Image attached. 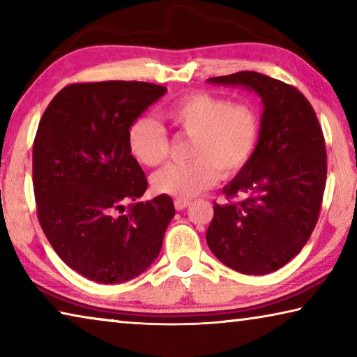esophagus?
Instances as JSON below:
<instances>
[{"label": "esophagus", "mask_w": 357, "mask_h": 357, "mask_svg": "<svg viewBox=\"0 0 357 357\" xmlns=\"http://www.w3.org/2000/svg\"><path fill=\"white\" fill-rule=\"evenodd\" d=\"M189 204H190L189 200H174V208H176L178 211L185 209L187 206H189Z\"/></svg>", "instance_id": "34e87169"}]
</instances>
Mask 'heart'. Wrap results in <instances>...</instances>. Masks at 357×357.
<instances>
[{
    "label": "heart",
    "mask_w": 357,
    "mask_h": 357,
    "mask_svg": "<svg viewBox=\"0 0 357 357\" xmlns=\"http://www.w3.org/2000/svg\"><path fill=\"white\" fill-rule=\"evenodd\" d=\"M179 134L192 138L189 164H170L155 172L151 184L157 193L187 200L219 179L243 172L255 153L259 118L253 107L204 91L185 94L164 110ZM130 154L146 167L164 162L170 153L167 132L151 118L135 119L128 132Z\"/></svg>",
    "instance_id": "1"
}]
</instances>
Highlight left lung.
<instances>
[{
	"label": "left lung",
	"instance_id": "8db88e82",
	"mask_svg": "<svg viewBox=\"0 0 357 357\" xmlns=\"http://www.w3.org/2000/svg\"><path fill=\"white\" fill-rule=\"evenodd\" d=\"M208 83L244 86L263 102L255 153L223 187L206 231L211 252L247 275H264L302 250L321 209L328 173L324 137L310 102L275 78L243 70Z\"/></svg>",
	"mask_w": 357,
	"mask_h": 357
}]
</instances>
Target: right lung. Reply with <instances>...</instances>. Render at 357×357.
<instances>
[{"instance_id": "obj_1", "label": "right lung", "mask_w": 357, "mask_h": 357, "mask_svg": "<svg viewBox=\"0 0 357 357\" xmlns=\"http://www.w3.org/2000/svg\"><path fill=\"white\" fill-rule=\"evenodd\" d=\"M165 91L144 82L72 83L42 114L33 144L39 223L58 257L89 280L128 282L159 257L173 200L130 203L126 214L124 203L148 187L129 128Z\"/></svg>"}]
</instances>
